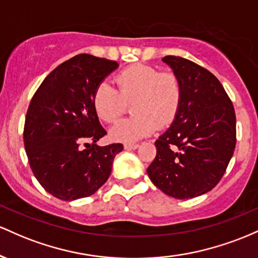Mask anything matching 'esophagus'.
<instances>
[{
    "label": "esophagus",
    "mask_w": 258,
    "mask_h": 258,
    "mask_svg": "<svg viewBox=\"0 0 258 258\" xmlns=\"http://www.w3.org/2000/svg\"><path fill=\"white\" fill-rule=\"evenodd\" d=\"M139 147V144H124V149L125 150H135Z\"/></svg>",
    "instance_id": "obj_1"
}]
</instances>
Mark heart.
I'll use <instances>...</instances> for the list:
<instances>
[{
	"label": "heart",
	"instance_id": "heart-1",
	"mask_svg": "<svg viewBox=\"0 0 258 258\" xmlns=\"http://www.w3.org/2000/svg\"><path fill=\"white\" fill-rule=\"evenodd\" d=\"M118 90L107 82L92 94L95 113L105 123H114L133 102L134 115L111 129L114 141L132 144L152 134L157 125H169L175 119L183 98V83L174 72H160L152 66L134 64L115 75Z\"/></svg>",
	"mask_w": 258,
	"mask_h": 258
}]
</instances>
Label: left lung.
<instances>
[{"instance_id": "obj_1", "label": "left lung", "mask_w": 258, "mask_h": 258, "mask_svg": "<svg viewBox=\"0 0 258 258\" xmlns=\"http://www.w3.org/2000/svg\"><path fill=\"white\" fill-rule=\"evenodd\" d=\"M183 83L175 119L156 140L147 174L161 191L191 199L212 190L225 173L236 144L234 106L218 79L204 67L176 56L163 57Z\"/></svg>"}]
</instances>
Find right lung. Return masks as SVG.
<instances>
[{"label": "right lung", "instance_id": "1", "mask_svg": "<svg viewBox=\"0 0 258 258\" xmlns=\"http://www.w3.org/2000/svg\"><path fill=\"white\" fill-rule=\"evenodd\" d=\"M117 68L115 60L77 54L54 68L31 98L23 134L25 152L37 181L54 198H88L111 175L123 145L96 144L107 133L94 111L92 94Z\"/></svg>", "mask_w": 258, "mask_h": 258}]
</instances>
